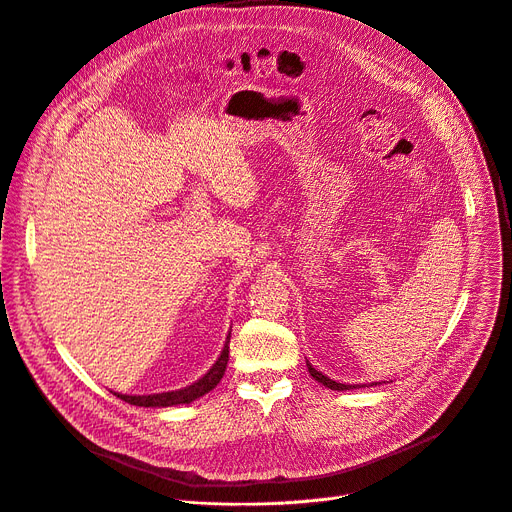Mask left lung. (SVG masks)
<instances>
[{
	"label": "left lung",
	"instance_id": "obj_1",
	"mask_svg": "<svg viewBox=\"0 0 512 512\" xmlns=\"http://www.w3.org/2000/svg\"><path fill=\"white\" fill-rule=\"evenodd\" d=\"M306 366H308L310 376H312L314 380H318L322 386L330 388V390H351V388H362V386H366V384H341V382H337V380H333V378L324 376V374H322V372H318L316 368H312V364H310V362H306ZM374 384H380V382H372L370 386H374Z\"/></svg>",
	"mask_w": 512,
	"mask_h": 512
}]
</instances>
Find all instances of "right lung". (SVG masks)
Wrapping results in <instances>:
<instances>
[{
  "mask_svg": "<svg viewBox=\"0 0 512 512\" xmlns=\"http://www.w3.org/2000/svg\"><path fill=\"white\" fill-rule=\"evenodd\" d=\"M229 337H231V333L227 335L225 347H223L217 362L213 364V368H210L202 378H198L194 384H190L186 388H179V390H169V393H155V395H119V393H115V395L136 407H173V405H188V403L200 399L202 395L210 393V390H213L221 382V378L227 370Z\"/></svg>",
  "mask_w": 512,
  "mask_h": 512,
  "instance_id": "1",
  "label": "right lung"
}]
</instances>
